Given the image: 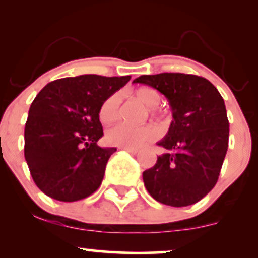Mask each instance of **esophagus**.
<instances>
[{
	"label": "esophagus",
	"instance_id": "34e87169",
	"mask_svg": "<svg viewBox=\"0 0 258 258\" xmlns=\"http://www.w3.org/2000/svg\"><path fill=\"white\" fill-rule=\"evenodd\" d=\"M123 150H126V152L131 153V154H137L138 153V149H135V148H122Z\"/></svg>",
	"mask_w": 258,
	"mask_h": 258
}]
</instances>
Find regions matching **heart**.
Masks as SVG:
<instances>
[{
	"label": "heart",
	"mask_w": 258,
	"mask_h": 258,
	"mask_svg": "<svg viewBox=\"0 0 258 258\" xmlns=\"http://www.w3.org/2000/svg\"><path fill=\"white\" fill-rule=\"evenodd\" d=\"M133 96L138 99L146 108L149 109L150 116L159 121L160 126L165 128L170 123V115L167 112L156 110L159 105L160 96L159 91L153 87H139L133 91ZM120 98L117 94H111L104 100L99 110V117L103 122L110 123L119 116ZM158 136L156 130L152 126H128L117 125L106 132V141L111 146L121 148H138L144 144L153 142Z\"/></svg>",
	"instance_id": "heart-1"
}]
</instances>
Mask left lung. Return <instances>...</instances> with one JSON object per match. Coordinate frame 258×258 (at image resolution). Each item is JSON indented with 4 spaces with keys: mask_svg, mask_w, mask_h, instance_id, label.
I'll use <instances>...</instances> for the list:
<instances>
[{
    "mask_svg": "<svg viewBox=\"0 0 258 258\" xmlns=\"http://www.w3.org/2000/svg\"><path fill=\"white\" fill-rule=\"evenodd\" d=\"M133 84L164 94L173 117L158 143L165 153L143 172L148 193L168 206L193 205L216 185L226 158L229 121L224 100L209 80L190 74L142 75Z\"/></svg>",
    "mask_w": 258,
    "mask_h": 258,
    "instance_id": "obj_1",
    "label": "left lung"
}]
</instances>
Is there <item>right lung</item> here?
Here are the masks:
<instances>
[{"label":"right lung","mask_w":258,"mask_h":258,"mask_svg":"<svg viewBox=\"0 0 258 258\" xmlns=\"http://www.w3.org/2000/svg\"><path fill=\"white\" fill-rule=\"evenodd\" d=\"M131 76L80 75L47 84L29 109L24 155L35 184L49 198L72 203L99 188L116 148H100L99 110Z\"/></svg>","instance_id":"add662e5"}]
</instances>
